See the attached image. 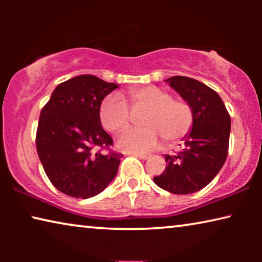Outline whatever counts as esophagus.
<instances>
[{"instance_id":"esophagus-1","label":"esophagus","mask_w":262,"mask_h":262,"mask_svg":"<svg viewBox=\"0 0 262 262\" xmlns=\"http://www.w3.org/2000/svg\"><path fill=\"white\" fill-rule=\"evenodd\" d=\"M135 156H137L142 160H146V159H149V157H150V155H148V154H135Z\"/></svg>"}]
</instances>
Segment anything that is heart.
I'll list each match as a JSON object with an SVG mask.
<instances>
[{
    "mask_svg": "<svg viewBox=\"0 0 262 262\" xmlns=\"http://www.w3.org/2000/svg\"><path fill=\"white\" fill-rule=\"evenodd\" d=\"M134 112L144 111L141 123L144 127L130 128L118 137L121 150L131 152L151 151L161 139L167 145L175 144L188 135L193 125V111L185 100L171 98L166 89L156 85L132 88L127 92ZM130 107L119 95H107L101 101L99 117L107 131H120L131 123Z\"/></svg>",
    "mask_w": 262,
    "mask_h": 262,
    "instance_id": "1",
    "label": "heart"
}]
</instances>
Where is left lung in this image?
<instances>
[{"label":"left lung","mask_w":262,"mask_h":262,"mask_svg":"<svg viewBox=\"0 0 262 262\" xmlns=\"http://www.w3.org/2000/svg\"><path fill=\"white\" fill-rule=\"evenodd\" d=\"M166 82L193 111V125L184 137V149L164 155L167 167L154 182L174 194L198 192L213 180L227 160L231 120L223 100L206 84L186 76Z\"/></svg>","instance_id":"obj_1"}]
</instances>
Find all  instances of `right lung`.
Instances as JSON below:
<instances>
[{"label":"right lung","mask_w":262,"mask_h":262,"mask_svg":"<svg viewBox=\"0 0 262 262\" xmlns=\"http://www.w3.org/2000/svg\"><path fill=\"white\" fill-rule=\"evenodd\" d=\"M118 88L94 75H80L57 85L39 118L38 156L52 185L73 198L102 192L116 178L121 154H103L113 139L101 126L99 108Z\"/></svg>","instance_id":"add662e5"}]
</instances>
